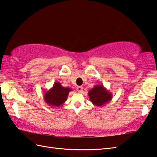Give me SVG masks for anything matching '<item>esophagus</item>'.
<instances>
[{
    "label": "esophagus",
    "mask_w": 157,
    "mask_h": 157,
    "mask_svg": "<svg viewBox=\"0 0 157 157\" xmlns=\"http://www.w3.org/2000/svg\"><path fill=\"white\" fill-rule=\"evenodd\" d=\"M77 91H78L79 93H81L83 91L82 86H78V87H77Z\"/></svg>",
    "instance_id": "obj_1"
}]
</instances>
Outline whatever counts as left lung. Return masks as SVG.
<instances>
[{
  "label": "left lung",
  "mask_w": 157,
  "mask_h": 157,
  "mask_svg": "<svg viewBox=\"0 0 157 157\" xmlns=\"http://www.w3.org/2000/svg\"><path fill=\"white\" fill-rule=\"evenodd\" d=\"M88 94L90 101L96 106H103L109 103L112 99V93L104 87L102 84L95 85L90 90Z\"/></svg>",
  "instance_id": "1"
}]
</instances>
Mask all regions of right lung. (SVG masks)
Returning <instances> with one entry per match:
<instances>
[{
  "instance_id": "obj_1",
  "label": "right lung",
  "mask_w": 157,
  "mask_h": 157,
  "mask_svg": "<svg viewBox=\"0 0 157 157\" xmlns=\"http://www.w3.org/2000/svg\"><path fill=\"white\" fill-rule=\"evenodd\" d=\"M71 90V88L63 87L61 83L56 82L51 89L44 92V100L52 108L60 107L67 101L69 93Z\"/></svg>"
}]
</instances>
